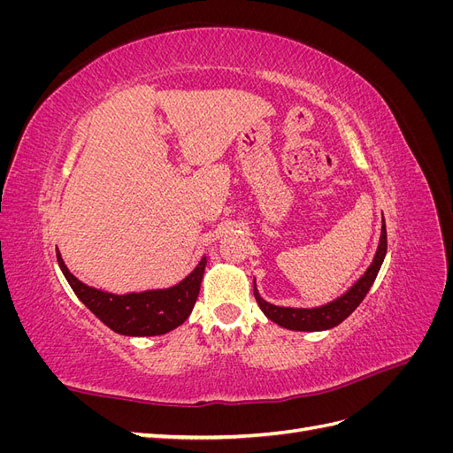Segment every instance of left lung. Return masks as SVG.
<instances>
[{"label": "left lung", "instance_id": "8db88e82", "mask_svg": "<svg viewBox=\"0 0 453 453\" xmlns=\"http://www.w3.org/2000/svg\"><path fill=\"white\" fill-rule=\"evenodd\" d=\"M386 253H388V232H386V223H383L374 260L370 263L366 272L349 287L344 295L334 298L333 303L323 304L319 308L273 306L258 295L257 285H253V293H255V298H257L260 310H263V313L270 321L278 323L280 326L289 328V331H306V333L326 331V328H333V326L340 325L346 318H349L351 311L363 303V298L366 296V293L370 291V287H372V283L378 276L383 258H386Z\"/></svg>", "mask_w": 453, "mask_h": 453}]
</instances>
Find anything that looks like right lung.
<instances>
[{
  "mask_svg": "<svg viewBox=\"0 0 453 453\" xmlns=\"http://www.w3.org/2000/svg\"><path fill=\"white\" fill-rule=\"evenodd\" d=\"M57 257L62 273L81 303L111 331L125 336H158L185 323L195 308L205 263H208V258L202 257L196 268L185 280L168 289L113 295L79 281L67 270L58 251Z\"/></svg>",
  "mask_w": 453,
  "mask_h": 453,
  "instance_id": "1",
  "label": "right lung"
}]
</instances>
